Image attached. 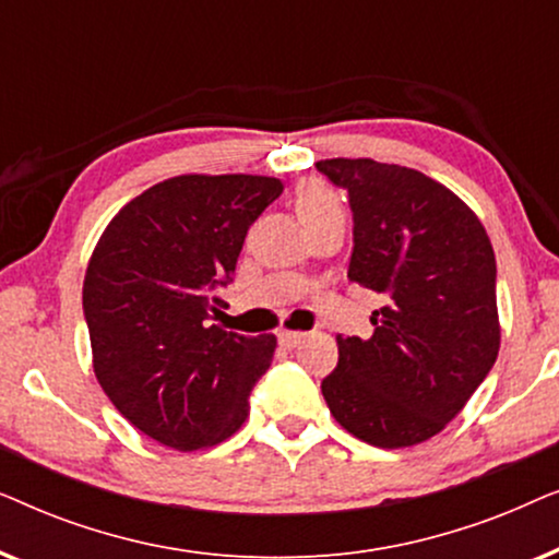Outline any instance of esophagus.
<instances>
[{"label":"esophagus","mask_w":559,"mask_h":559,"mask_svg":"<svg viewBox=\"0 0 559 559\" xmlns=\"http://www.w3.org/2000/svg\"><path fill=\"white\" fill-rule=\"evenodd\" d=\"M277 338H280V343H282V346H285V348H295L297 343H300V341L305 338V333H302V331H280Z\"/></svg>","instance_id":"1"}]
</instances>
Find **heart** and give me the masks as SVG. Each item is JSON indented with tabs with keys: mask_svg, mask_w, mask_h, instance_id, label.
Returning a JSON list of instances; mask_svg holds the SVG:
<instances>
[{
	"mask_svg": "<svg viewBox=\"0 0 559 559\" xmlns=\"http://www.w3.org/2000/svg\"><path fill=\"white\" fill-rule=\"evenodd\" d=\"M295 203H297V211H300V216L308 228L312 224H318L320 218H325L328 213L341 211L338 195L333 193V188L328 186V182L318 180V178L302 180L300 186H297Z\"/></svg>",
	"mask_w": 559,
	"mask_h": 559,
	"instance_id": "obj_1",
	"label": "heart"
}]
</instances>
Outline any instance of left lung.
I'll return each instance as SVG.
<instances>
[{"label":"left lung","mask_w":559,"mask_h":559,"mask_svg":"<svg viewBox=\"0 0 559 559\" xmlns=\"http://www.w3.org/2000/svg\"><path fill=\"white\" fill-rule=\"evenodd\" d=\"M316 167L348 190V280L384 302L371 338H335L338 366L320 389L354 438L417 445L461 415L499 356L491 239L453 190L412 167L369 157Z\"/></svg>","instance_id":"obj_1"}]
</instances>
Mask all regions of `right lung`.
I'll return each mask as SVG.
<instances>
[{"label": "right lung", "mask_w": 559, "mask_h": 559, "mask_svg": "<svg viewBox=\"0 0 559 559\" xmlns=\"http://www.w3.org/2000/svg\"><path fill=\"white\" fill-rule=\"evenodd\" d=\"M266 175L190 173L144 190L98 236L83 277L91 356L114 407L190 453L231 438L277 338L213 325L249 226L282 193Z\"/></svg>", "instance_id": "obj_1"}]
</instances>
